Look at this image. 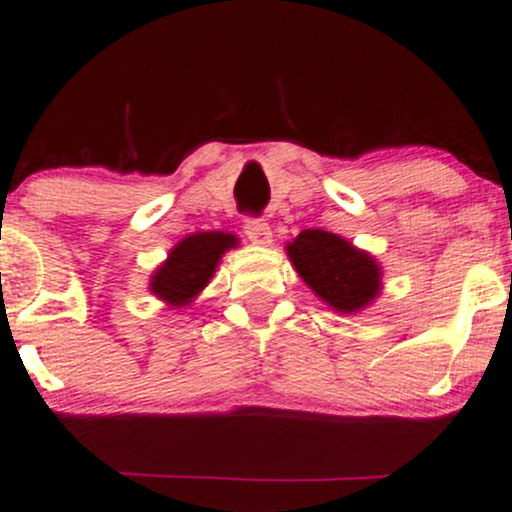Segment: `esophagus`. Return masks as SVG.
Listing matches in <instances>:
<instances>
[{
  "instance_id": "obj_1",
  "label": "esophagus",
  "mask_w": 512,
  "mask_h": 512,
  "mask_svg": "<svg viewBox=\"0 0 512 512\" xmlns=\"http://www.w3.org/2000/svg\"><path fill=\"white\" fill-rule=\"evenodd\" d=\"M245 236L255 245L272 243V229H269V224L264 219H245Z\"/></svg>"
}]
</instances>
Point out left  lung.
Returning <instances> with one entry per match:
<instances>
[{
	"label": "left lung",
	"instance_id": "obj_1",
	"mask_svg": "<svg viewBox=\"0 0 512 512\" xmlns=\"http://www.w3.org/2000/svg\"><path fill=\"white\" fill-rule=\"evenodd\" d=\"M288 257L307 286L346 315L369 305L381 286L379 264L329 231L305 229L288 243Z\"/></svg>",
	"mask_w": 512,
	"mask_h": 512
}]
</instances>
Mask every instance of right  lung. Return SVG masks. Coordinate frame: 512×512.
<instances>
[{"label":"right lung","instance_id":"obj_1","mask_svg":"<svg viewBox=\"0 0 512 512\" xmlns=\"http://www.w3.org/2000/svg\"><path fill=\"white\" fill-rule=\"evenodd\" d=\"M236 245L231 233H195L169 252V260L152 276V293L169 305H186L207 286L226 250Z\"/></svg>","mask_w":512,"mask_h":512}]
</instances>
